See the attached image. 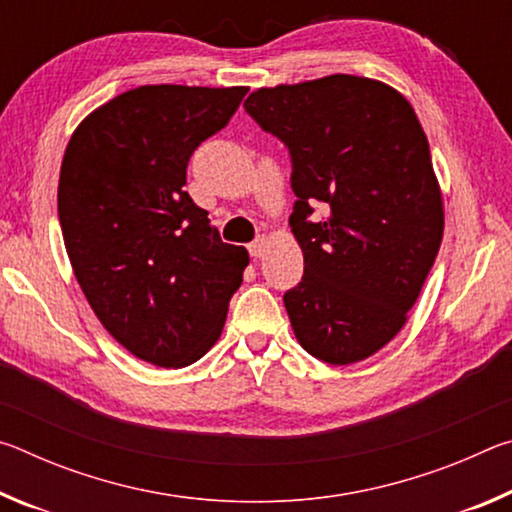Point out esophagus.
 <instances>
[{
	"mask_svg": "<svg viewBox=\"0 0 512 512\" xmlns=\"http://www.w3.org/2000/svg\"><path fill=\"white\" fill-rule=\"evenodd\" d=\"M264 250H266V239H264V237H259V239L253 241V244H248V253L253 255L255 259L262 257Z\"/></svg>",
	"mask_w": 512,
	"mask_h": 512,
	"instance_id": "obj_1",
	"label": "esophagus"
}]
</instances>
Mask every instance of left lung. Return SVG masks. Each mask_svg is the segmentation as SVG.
<instances>
[{
	"instance_id": "8db88e82",
	"label": "left lung",
	"mask_w": 512,
	"mask_h": 512,
	"mask_svg": "<svg viewBox=\"0 0 512 512\" xmlns=\"http://www.w3.org/2000/svg\"><path fill=\"white\" fill-rule=\"evenodd\" d=\"M244 108L291 155L289 225L305 275L284 293L311 357L348 366L400 332L436 262L445 214L411 103L363 76L262 88ZM328 216L311 222L313 205Z\"/></svg>"
}]
</instances>
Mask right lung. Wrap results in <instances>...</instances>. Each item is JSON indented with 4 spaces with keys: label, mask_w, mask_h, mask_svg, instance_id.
<instances>
[{
    "label": "right lung",
    "mask_w": 512,
    "mask_h": 512,
    "mask_svg": "<svg viewBox=\"0 0 512 512\" xmlns=\"http://www.w3.org/2000/svg\"><path fill=\"white\" fill-rule=\"evenodd\" d=\"M248 88L142 85L81 121L58 180L74 275L117 343L185 368L221 336L248 250L223 244L185 192L187 164Z\"/></svg>",
    "instance_id": "right-lung-1"
}]
</instances>
